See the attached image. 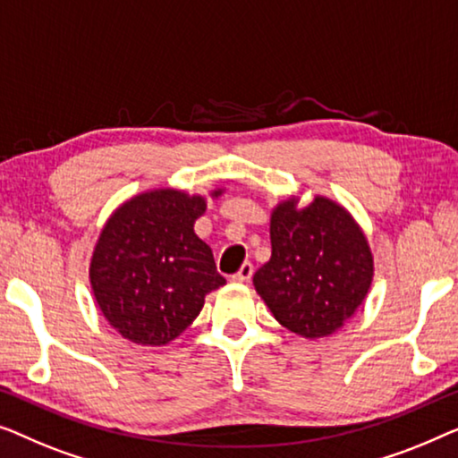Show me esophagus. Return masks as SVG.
Here are the masks:
<instances>
[{"instance_id": "obj_1", "label": "esophagus", "mask_w": 458, "mask_h": 458, "mask_svg": "<svg viewBox=\"0 0 458 458\" xmlns=\"http://www.w3.org/2000/svg\"><path fill=\"white\" fill-rule=\"evenodd\" d=\"M250 276H253V263L244 261L241 269H238V272L232 276V280H234V282H247V280H250Z\"/></svg>"}]
</instances>
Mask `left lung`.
Masks as SVG:
<instances>
[{
  "label": "left lung",
  "instance_id": "left-lung-1",
  "mask_svg": "<svg viewBox=\"0 0 458 458\" xmlns=\"http://www.w3.org/2000/svg\"><path fill=\"white\" fill-rule=\"evenodd\" d=\"M269 236L272 257L253 284L274 318L305 338L343 327L373 278L369 244L349 211L326 197L305 209L288 199L274 209Z\"/></svg>",
  "mask_w": 458,
  "mask_h": 458
}]
</instances>
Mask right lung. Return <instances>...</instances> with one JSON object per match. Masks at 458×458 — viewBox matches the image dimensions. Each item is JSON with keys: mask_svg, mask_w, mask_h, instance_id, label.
<instances>
[{"mask_svg": "<svg viewBox=\"0 0 458 458\" xmlns=\"http://www.w3.org/2000/svg\"><path fill=\"white\" fill-rule=\"evenodd\" d=\"M203 211V197L159 189L126 201L101 230L89 276L101 313L124 338L167 344L192 324L205 294L226 284L192 230Z\"/></svg>", "mask_w": 458, "mask_h": 458, "instance_id": "1", "label": "right lung"}]
</instances>
